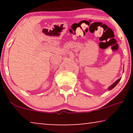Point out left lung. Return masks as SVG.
I'll use <instances>...</instances> for the list:
<instances>
[{
    "label": "left lung",
    "instance_id": "1",
    "mask_svg": "<svg viewBox=\"0 0 133 133\" xmlns=\"http://www.w3.org/2000/svg\"><path fill=\"white\" fill-rule=\"evenodd\" d=\"M121 78H119V79H117V81H116L115 82L112 83V84L111 85V86H110V87H108V90H112V88H114V87H115L116 86V85H117V83L119 82V81H121Z\"/></svg>",
    "mask_w": 133,
    "mask_h": 133
}]
</instances>
